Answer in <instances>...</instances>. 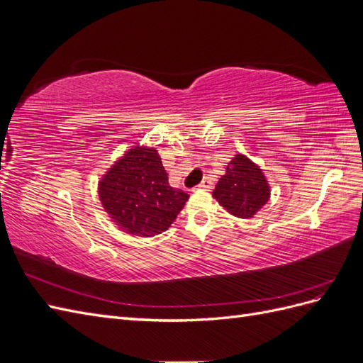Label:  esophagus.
Returning <instances> with one entry per match:
<instances>
[{
	"label": "esophagus",
	"mask_w": 363,
	"mask_h": 363,
	"mask_svg": "<svg viewBox=\"0 0 363 363\" xmlns=\"http://www.w3.org/2000/svg\"><path fill=\"white\" fill-rule=\"evenodd\" d=\"M212 186H213V183H212V180H208V179H204L199 186H196V189H203V191H211L212 189Z\"/></svg>",
	"instance_id": "obj_1"
}]
</instances>
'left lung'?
I'll return each mask as SVG.
<instances>
[{"instance_id":"left-lung-1","label":"left lung","mask_w":363,"mask_h":363,"mask_svg":"<svg viewBox=\"0 0 363 363\" xmlns=\"http://www.w3.org/2000/svg\"><path fill=\"white\" fill-rule=\"evenodd\" d=\"M212 196L230 215L250 219L268 203L271 188L259 164L238 152L228 162Z\"/></svg>"}]
</instances>
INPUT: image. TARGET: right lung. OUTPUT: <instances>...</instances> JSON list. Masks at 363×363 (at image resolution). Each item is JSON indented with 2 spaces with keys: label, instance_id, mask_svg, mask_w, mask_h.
Here are the masks:
<instances>
[{
  "label": "right lung",
  "instance_id": "obj_1",
  "mask_svg": "<svg viewBox=\"0 0 363 363\" xmlns=\"http://www.w3.org/2000/svg\"><path fill=\"white\" fill-rule=\"evenodd\" d=\"M104 212L123 232L151 238L171 227L189 195L168 183L155 147L127 150L98 182Z\"/></svg>",
  "mask_w": 363,
  "mask_h": 363
}]
</instances>
